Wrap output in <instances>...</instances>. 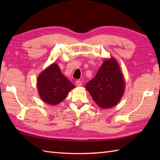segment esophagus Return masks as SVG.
Here are the masks:
<instances>
[{
  "label": "esophagus",
  "instance_id": "obj_1",
  "mask_svg": "<svg viewBox=\"0 0 160 160\" xmlns=\"http://www.w3.org/2000/svg\"><path fill=\"white\" fill-rule=\"evenodd\" d=\"M76 86H78V87H81V86L82 85V81L79 80H77L76 81Z\"/></svg>",
  "mask_w": 160,
  "mask_h": 160
}]
</instances>
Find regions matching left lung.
Listing matches in <instances>:
<instances>
[{"label": "left lung", "instance_id": "left-lung-1", "mask_svg": "<svg viewBox=\"0 0 160 160\" xmlns=\"http://www.w3.org/2000/svg\"><path fill=\"white\" fill-rule=\"evenodd\" d=\"M86 89L101 108H108L118 103L124 93V81L114 58L104 60L96 76L86 84Z\"/></svg>", "mask_w": 160, "mask_h": 160}]
</instances>
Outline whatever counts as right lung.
I'll list each match as a JSON object with an SVG mask.
<instances>
[{
	"instance_id": "1",
	"label": "right lung",
	"mask_w": 160,
	"mask_h": 160,
	"mask_svg": "<svg viewBox=\"0 0 160 160\" xmlns=\"http://www.w3.org/2000/svg\"><path fill=\"white\" fill-rule=\"evenodd\" d=\"M37 82L41 99L52 105L59 104L64 100L69 91L75 87L61 73L57 64H52L41 73Z\"/></svg>"
}]
</instances>
